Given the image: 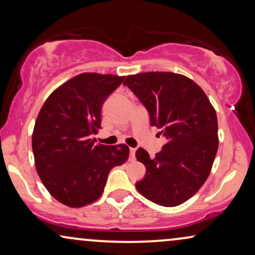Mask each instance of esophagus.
I'll return each mask as SVG.
<instances>
[{
    "label": "esophagus",
    "instance_id": "34e87169",
    "mask_svg": "<svg viewBox=\"0 0 255 255\" xmlns=\"http://www.w3.org/2000/svg\"><path fill=\"white\" fill-rule=\"evenodd\" d=\"M135 151H136V148H133V147H130V148H129V159H130V160H134V159H135Z\"/></svg>",
    "mask_w": 255,
    "mask_h": 255
}]
</instances>
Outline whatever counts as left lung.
<instances>
[{
    "label": "left lung",
    "instance_id": "1",
    "mask_svg": "<svg viewBox=\"0 0 255 255\" xmlns=\"http://www.w3.org/2000/svg\"><path fill=\"white\" fill-rule=\"evenodd\" d=\"M149 115L151 126L167 140L154 158L137 149L146 166L137 191L153 203L176 207L201 189L219 147L216 112L207 95L191 79L172 72H146L125 81Z\"/></svg>",
    "mask_w": 255,
    "mask_h": 255
}]
</instances>
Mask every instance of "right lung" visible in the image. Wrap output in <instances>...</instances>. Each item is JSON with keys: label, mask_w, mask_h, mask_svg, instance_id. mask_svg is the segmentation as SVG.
I'll list each match as a JSON object with an SVG mask.
<instances>
[{"label": "right lung", "mask_w": 255, "mask_h": 255, "mask_svg": "<svg viewBox=\"0 0 255 255\" xmlns=\"http://www.w3.org/2000/svg\"><path fill=\"white\" fill-rule=\"evenodd\" d=\"M125 77L82 73L50 95L32 137L35 167L45 188L60 203L81 208L102 195L113 167L127 160L126 145H96L101 109Z\"/></svg>", "instance_id": "obj_1"}]
</instances>
